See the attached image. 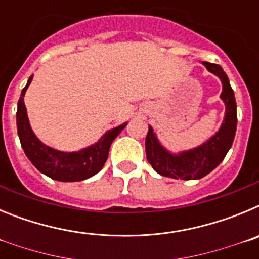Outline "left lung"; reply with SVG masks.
<instances>
[{
	"mask_svg": "<svg viewBox=\"0 0 259 259\" xmlns=\"http://www.w3.org/2000/svg\"><path fill=\"white\" fill-rule=\"evenodd\" d=\"M202 65L221 79L223 91L221 98L226 105V116L219 131L214 136L194 149L171 154L167 152L149 125V131L145 139V150L148 162L159 175L172 179L192 180L201 179L219 166L227 152L232 146L236 134L237 114L235 95L230 85V80L223 68L215 63L202 62Z\"/></svg>",
	"mask_w": 259,
	"mask_h": 259,
	"instance_id": "1",
	"label": "left lung"
}]
</instances>
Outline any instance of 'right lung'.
Segmentation results:
<instances>
[{
	"instance_id": "obj_1",
	"label": "right lung",
	"mask_w": 259,
	"mask_h": 259,
	"mask_svg": "<svg viewBox=\"0 0 259 259\" xmlns=\"http://www.w3.org/2000/svg\"><path fill=\"white\" fill-rule=\"evenodd\" d=\"M31 76L23 88L17 111V127L22 148L32 164L40 172L58 182H80L96 175L104 167L110 145L122 132L127 123L107 131L96 144L79 152H59L44 145L32 131L24 105V95L32 81Z\"/></svg>"
}]
</instances>
